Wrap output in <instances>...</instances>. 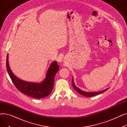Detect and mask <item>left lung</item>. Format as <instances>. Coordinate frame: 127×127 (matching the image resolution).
Listing matches in <instances>:
<instances>
[{
    "mask_svg": "<svg viewBox=\"0 0 127 127\" xmlns=\"http://www.w3.org/2000/svg\"><path fill=\"white\" fill-rule=\"evenodd\" d=\"M72 86H73V88H74V89L78 93H79L80 94H81L82 95H83V96H84L85 97H93V96H94L99 95L100 94H101V93L104 92V91H106L108 89H109V88H107V89H105V90H102V91H100L94 92H85V91H83L80 90V89H79L77 87V86H76V85L75 84V83H74V78H72Z\"/></svg>",
    "mask_w": 127,
    "mask_h": 127,
    "instance_id": "8db88e82",
    "label": "left lung"
}]
</instances>
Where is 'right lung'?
Returning a JSON list of instances; mask_svg holds the SVG:
<instances>
[{"mask_svg": "<svg viewBox=\"0 0 127 127\" xmlns=\"http://www.w3.org/2000/svg\"><path fill=\"white\" fill-rule=\"evenodd\" d=\"M6 66L9 76L18 91L30 97L37 99L45 97L51 94L54 84L55 76L59 70L57 62H52L46 72L45 79L42 82L37 83L23 80L13 74L9 64L8 53L6 57Z\"/></svg>", "mask_w": 127, "mask_h": 127, "instance_id": "1", "label": "right lung"}]
</instances>
